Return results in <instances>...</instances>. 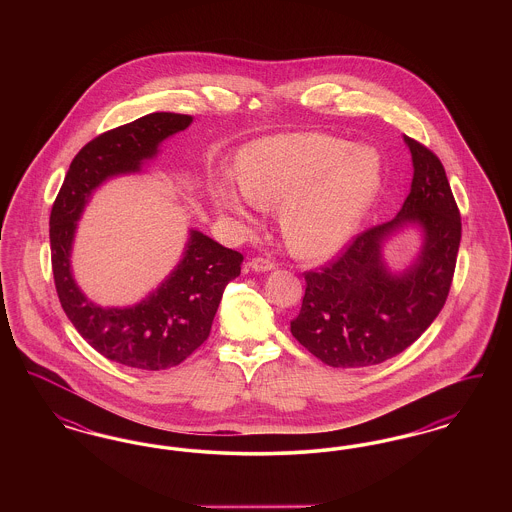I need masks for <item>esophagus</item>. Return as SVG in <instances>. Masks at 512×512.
<instances>
[{
    "label": "esophagus",
    "instance_id": "esophagus-1",
    "mask_svg": "<svg viewBox=\"0 0 512 512\" xmlns=\"http://www.w3.org/2000/svg\"><path fill=\"white\" fill-rule=\"evenodd\" d=\"M274 267H276L274 261L265 259V257H253V259L249 261V268L255 270V272H267V270H272Z\"/></svg>",
    "mask_w": 512,
    "mask_h": 512
}]
</instances>
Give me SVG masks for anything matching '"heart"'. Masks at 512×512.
Segmentation results:
<instances>
[{"instance_id":"b5f03b06","label":"heart","mask_w":512,"mask_h":512,"mask_svg":"<svg viewBox=\"0 0 512 512\" xmlns=\"http://www.w3.org/2000/svg\"><path fill=\"white\" fill-rule=\"evenodd\" d=\"M238 182L259 207H280V226L295 253L322 257L347 242L380 184V159L368 147L326 134L272 136L247 147ZM220 209L245 219L244 197L215 190Z\"/></svg>"}]
</instances>
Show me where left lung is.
Here are the masks:
<instances>
[{
	"instance_id": "left-lung-1",
	"label": "left lung",
	"mask_w": 512,
	"mask_h": 512,
	"mask_svg": "<svg viewBox=\"0 0 512 512\" xmlns=\"http://www.w3.org/2000/svg\"><path fill=\"white\" fill-rule=\"evenodd\" d=\"M413 155L411 192L395 219L353 236L338 257L305 272V295L292 334L334 368L380 365L405 351L438 317L451 290L461 245V213L438 155L405 136ZM416 221L425 245L413 268L395 277L379 245Z\"/></svg>"
}]
</instances>
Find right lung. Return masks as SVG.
<instances>
[{"label":"right lung","instance_id":"1","mask_svg":"<svg viewBox=\"0 0 512 512\" xmlns=\"http://www.w3.org/2000/svg\"><path fill=\"white\" fill-rule=\"evenodd\" d=\"M190 122V115L149 113L99 134L76 153L49 215L51 268L65 315L105 359L136 370L180 365L209 338L222 292L240 276L244 255L192 230L184 259L155 292L134 307L103 309L74 284L76 220L101 182L140 171L142 161L153 157L165 138Z\"/></svg>","mask_w":512,"mask_h":512}]
</instances>
